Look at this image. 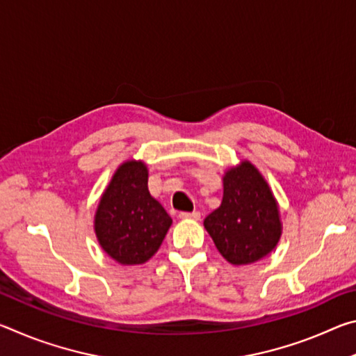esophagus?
Wrapping results in <instances>:
<instances>
[{
    "mask_svg": "<svg viewBox=\"0 0 356 356\" xmlns=\"http://www.w3.org/2000/svg\"><path fill=\"white\" fill-rule=\"evenodd\" d=\"M179 218L180 220H200L201 213L200 212H180Z\"/></svg>",
    "mask_w": 356,
    "mask_h": 356,
    "instance_id": "obj_1",
    "label": "esophagus"
}]
</instances>
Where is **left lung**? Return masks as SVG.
<instances>
[{
    "label": "left lung",
    "instance_id": "8db88e82",
    "mask_svg": "<svg viewBox=\"0 0 356 356\" xmlns=\"http://www.w3.org/2000/svg\"><path fill=\"white\" fill-rule=\"evenodd\" d=\"M204 227L221 256L234 265L256 262L278 243V206L250 161L226 172L221 206L207 215Z\"/></svg>",
    "mask_w": 356,
    "mask_h": 356
}]
</instances>
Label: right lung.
I'll use <instances>...</instances> for the list:
<instances>
[{
  "instance_id": "obj_1",
  "label": "right lung",
  "mask_w": 356,
  "mask_h": 356,
  "mask_svg": "<svg viewBox=\"0 0 356 356\" xmlns=\"http://www.w3.org/2000/svg\"><path fill=\"white\" fill-rule=\"evenodd\" d=\"M171 222L147 190L146 165L127 161L119 166L95 213L102 248L119 264H143L159 251Z\"/></svg>"
}]
</instances>
